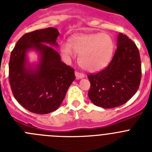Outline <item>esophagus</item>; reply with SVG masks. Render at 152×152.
I'll list each match as a JSON object with an SVG mask.
<instances>
[{
	"label": "esophagus",
	"instance_id": "1",
	"mask_svg": "<svg viewBox=\"0 0 152 152\" xmlns=\"http://www.w3.org/2000/svg\"><path fill=\"white\" fill-rule=\"evenodd\" d=\"M75 76H76V78L77 79H80V78H83V77H85L84 74L80 73V72H75Z\"/></svg>",
	"mask_w": 152,
	"mask_h": 152
}]
</instances>
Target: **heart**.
Here are the masks:
<instances>
[{
	"instance_id": "obj_1",
	"label": "heart",
	"mask_w": 152,
	"mask_h": 152,
	"mask_svg": "<svg viewBox=\"0 0 152 152\" xmlns=\"http://www.w3.org/2000/svg\"><path fill=\"white\" fill-rule=\"evenodd\" d=\"M113 38L107 33L78 35L73 36L69 45L63 44L61 52L66 58H71L73 52L79 56V64L88 72L103 69L111 61L114 52Z\"/></svg>"
}]
</instances>
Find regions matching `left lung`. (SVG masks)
Masks as SVG:
<instances>
[{
	"label": "left lung",
	"mask_w": 152,
	"mask_h": 152,
	"mask_svg": "<svg viewBox=\"0 0 152 152\" xmlns=\"http://www.w3.org/2000/svg\"><path fill=\"white\" fill-rule=\"evenodd\" d=\"M88 96L94 104L103 108L123 105L138 91L142 77L139 49L126 35L120 33L117 48L108 66L90 74Z\"/></svg>",
	"instance_id": "8db88e82"
}]
</instances>
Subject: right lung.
<instances>
[{
    "mask_svg": "<svg viewBox=\"0 0 152 152\" xmlns=\"http://www.w3.org/2000/svg\"><path fill=\"white\" fill-rule=\"evenodd\" d=\"M59 32L53 27L24 34L11 52L9 81L12 93L27 110L46 114L56 110L75 79V69L61 61L55 48ZM38 51L40 61L36 68L28 64L26 52Z\"/></svg>",
    "mask_w": 152,
    "mask_h": 152,
    "instance_id": "obj_1",
    "label": "right lung"
}]
</instances>
